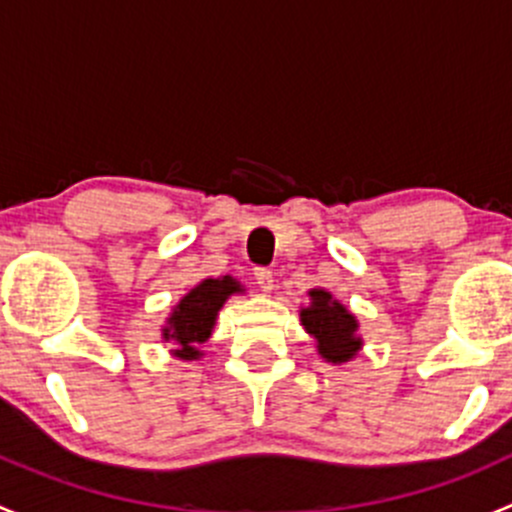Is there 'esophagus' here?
<instances>
[{
    "label": "esophagus",
    "mask_w": 512,
    "mask_h": 512,
    "mask_svg": "<svg viewBox=\"0 0 512 512\" xmlns=\"http://www.w3.org/2000/svg\"><path fill=\"white\" fill-rule=\"evenodd\" d=\"M255 280L257 285H260L262 289H272V272L267 270V267H255Z\"/></svg>",
    "instance_id": "34e87169"
}]
</instances>
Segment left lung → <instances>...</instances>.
Here are the masks:
<instances>
[{"mask_svg": "<svg viewBox=\"0 0 512 512\" xmlns=\"http://www.w3.org/2000/svg\"><path fill=\"white\" fill-rule=\"evenodd\" d=\"M309 297L312 304L302 309L299 317L304 329L317 339L319 354L332 364L349 361L361 347V339L356 337V319L324 289H312Z\"/></svg>", "mask_w": 512, "mask_h": 512, "instance_id": "1", "label": "left lung"}]
</instances>
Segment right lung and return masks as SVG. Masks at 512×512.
<instances>
[{"label":"right lung","mask_w":512,"mask_h":512,"mask_svg":"<svg viewBox=\"0 0 512 512\" xmlns=\"http://www.w3.org/2000/svg\"><path fill=\"white\" fill-rule=\"evenodd\" d=\"M232 292H240V285L232 277H218L203 280L180 299L178 309L168 319L170 327L163 329L165 339H175L180 344V349H175L180 359H198V344L210 337L215 317Z\"/></svg>","instance_id":"obj_1"}]
</instances>
